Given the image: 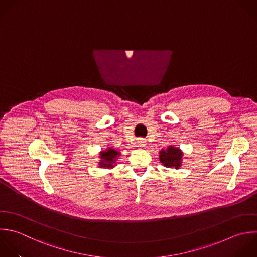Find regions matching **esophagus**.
I'll use <instances>...</instances> for the list:
<instances>
[{
    "instance_id": "obj_1",
    "label": "esophagus",
    "mask_w": 257,
    "mask_h": 257,
    "mask_svg": "<svg viewBox=\"0 0 257 257\" xmlns=\"http://www.w3.org/2000/svg\"><path fill=\"white\" fill-rule=\"evenodd\" d=\"M138 146L139 147H145L146 146V141L143 139H139L138 140Z\"/></svg>"
}]
</instances>
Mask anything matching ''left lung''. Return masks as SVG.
Here are the masks:
<instances>
[{
    "label": "left lung",
    "mask_w": 257,
    "mask_h": 257,
    "mask_svg": "<svg viewBox=\"0 0 257 257\" xmlns=\"http://www.w3.org/2000/svg\"><path fill=\"white\" fill-rule=\"evenodd\" d=\"M183 153L179 148L169 146L166 150H161L160 161L167 168L179 169L182 165Z\"/></svg>",
    "instance_id": "obj_1"
}]
</instances>
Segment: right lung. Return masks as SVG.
Instances as JSON below:
<instances>
[{"mask_svg": "<svg viewBox=\"0 0 257 257\" xmlns=\"http://www.w3.org/2000/svg\"><path fill=\"white\" fill-rule=\"evenodd\" d=\"M120 153L115 151L112 148H107L105 151L100 152L99 154V158L101 159L99 164L100 168H107V169H111L114 167L115 161L117 159V157H119Z\"/></svg>", "mask_w": 257, "mask_h": 257, "instance_id": "add662e5", "label": "right lung"}]
</instances>
